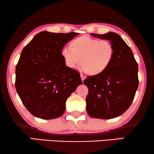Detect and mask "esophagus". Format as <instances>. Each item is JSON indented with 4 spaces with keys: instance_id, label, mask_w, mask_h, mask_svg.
<instances>
[{
    "instance_id": "34e87169",
    "label": "esophagus",
    "mask_w": 154,
    "mask_h": 154,
    "mask_svg": "<svg viewBox=\"0 0 154 154\" xmlns=\"http://www.w3.org/2000/svg\"><path fill=\"white\" fill-rule=\"evenodd\" d=\"M81 80H82V81L83 82L84 79H85V75H83V74H81Z\"/></svg>"
}]
</instances>
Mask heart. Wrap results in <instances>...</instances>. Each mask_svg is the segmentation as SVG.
Returning a JSON list of instances; mask_svg holds the SVG:
<instances>
[{
    "instance_id": "b5f03b06",
    "label": "heart",
    "mask_w": 154,
    "mask_h": 154,
    "mask_svg": "<svg viewBox=\"0 0 154 154\" xmlns=\"http://www.w3.org/2000/svg\"><path fill=\"white\" fill-rule=\"evenodd\" d=\"M69 48L62 50V56L69 68L75 69L81 63L90 75L102 74L109 68L115 54L114 46L109 40L81 35L69 43Z\"/></svg>"
}]
</instances>
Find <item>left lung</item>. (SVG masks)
I'll return each instance as SVG.
<instances>
[{"label":"left lung","instance_id":"8db88e82","mask_svg":"<svg viewBox=\"0 0 154 154\" xmlns=\"http://www.w3.org/2000/svg\"><path fill=\"white\" fill-rule=\"evenodd\" d=\"M91 35L111 41L115 54L104 73L84 80L88 88L86 109L92 118L113 119L127 111L134 100L139 85L138 64L131 49L117 33Z\"/></svg>","mask_w":154,"mask_h":154}]
</instances>
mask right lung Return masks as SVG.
<instances>
[{
  "mask_svg": "<svg viewBox=\"0 0 154 154\" xmlns=\"http://www.w3.org/2000/svg\"><path fill=\"white\" fill-rule=\"evenodd\" d=\"M78 34L41 31L22 50L16 66L15 88L34 116L60 117L67 98L82 83L80 73L66 66L62 56L64 46Z\"/></svg>",
  "mask_w": 154,
  "mask_h": 154,
  "instance_id": "obj_1",
  "label": "right lung"
}]
</instances>
